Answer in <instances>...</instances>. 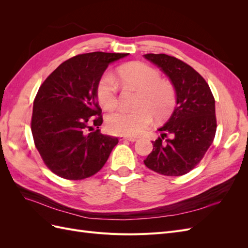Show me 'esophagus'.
Here are the masks:
<instances>
[{
	"label": "esophagus",
	"instance_id": "esophagus-1",
	"mask_svg": "<svg viewBox=\"0 0 248 248\" xmlns=\"http://www.w3.org/2000/svg\"><path fill=\"white\" fill-rule=\"evenodd\" d=\"M120 140H129V141H137L138 140L137 138H133V137H120Z\"/></svg>",
	"mask_w": 248,
	"mask_h": 248
}]
</instances>
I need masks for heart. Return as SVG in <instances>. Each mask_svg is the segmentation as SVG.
Wrapping results in <instances>:
<instances>
[{
  "label": "heart",
  "mask_w": 248,
  "mask_h": 248,
  "mask_svg": "<svg viewBox=\"0 0 248 248\" xmlns=\"http://www.w3.org/2000/svg\"><path fill=\"white\" fill-rule=\"evenodd\" d=\"M117 80L126 89L139 91L136 108L128 111L118 109L108 115L106 123L108 131L121 136L136 137L144 132L156 119L170 115L176 103L175 88L167 79L160 78V73L145 63L134 62L119 67ZM97 98L101 106L110 109L118 103L117 88L109 76L103 77L97 86Z\"/></svg>",
  "instance_id": "obj_1"
}]
</instances>
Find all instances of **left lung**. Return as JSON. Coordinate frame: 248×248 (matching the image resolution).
Listing matches in <instances>:
<instances>
[{"instance_id":"1","label":"left lung","mask_w":248,"mask_h":248,"mask_svg":"<svg viewBox=\"0 0 248 248\" xmlns=\"http://www.w3.org/2000/svg\"><path fill=\"white\" fill-rule=\"evenodd\" d=\"M166 74L176 92L171 116L157 130L146 167L164 176H182L202 160L216 132L215 100L206 80L181 60L164 54L144 55Z\"/></svg>"}]
</instances>
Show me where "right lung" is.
Here are the masks:
<instances>
[{
	"mask_svg": "<svg viewBox=\"0 0 248 248\" xmlns=\"http://www.w3.org/2000/svg\"><path fill=\"white\" fill-rule=\"evenodd\" d=\"M129 54L89 52L67 60L44 80L33 106L32 134L46 167L59 177L95 175L118 139L100 133L97 86L108 65Z\"/></svg>",
	"mask_w": 248,
	"mask_h": 248,
	"instance_id": "1",
	"label": "right lung"
}]
</instances>
